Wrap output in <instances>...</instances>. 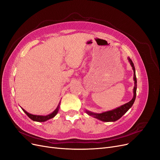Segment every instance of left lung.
I'll use <instances>...</instances> for the list:
<instances>
[{
	"label": "left lung",
	"mask_w": 160,
	"mask_h": 160,
	"mask_svg": "<svg viewBox=\"0 0 160 160\" xmlns=\"http://www.w3.org/2000/svg\"><path fill=\"white\" fill-rule=\"evenodd\" d=\"M128 60L133 70V79L135 81V85L133 88V99L131 100L129 102L122 105L121 107H119L117 109H115L113 110L109 111H106V112H103L102 113H94L90 112V111H86L87 113H88L89 115H93L95 118L98 119L101 121H103V122H115V121H117L122 118V116L129 110V109L133 105L135 98H136L137 79H136V75H135V70L133 62H132V59H131L129 57L128 58Z\"/></svg>",
	"instance_id": "left-lung-1"
}]
</instances>
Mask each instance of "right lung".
I'll list each match as a JSON object with an SVG mask.
<instances>
[{
	"mask_svg": "<svg viewBox=\"0 0 160 160\" xmlns=\"http://www.w3.org/2000/svg\"><path fill=\"white\" fill-rule=\"evenodd\" d=\"M22 109L23 110L24 112H25V113L27 115L28 117L30 119H31L32 120L35 121V122H45V121H47V120H48V119H51V118L55 117V116L56 115V114L57 113L58 111H59V105H58L57 108L54 111H53L52 113H51V114L48 115H46V116L32 115V114H31V113H28V112H27V111H26L25 109Z\"/></svg>",
	"mask_w": 160,
	"mask_h": 160,
	"instance_id": "obj_1",
	"label": "right lung"
}]
</instances>
